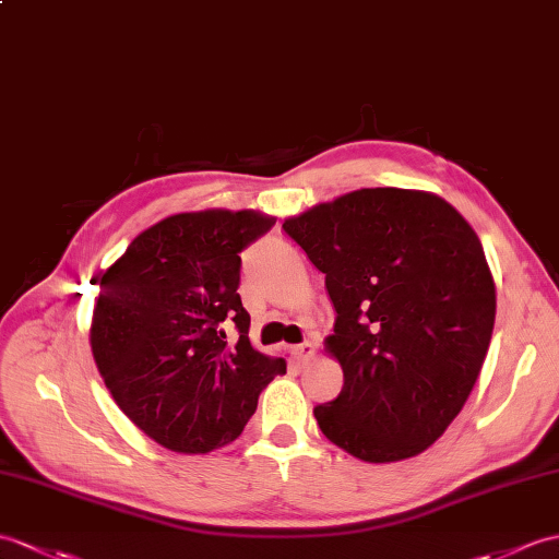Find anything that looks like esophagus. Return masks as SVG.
<instances>
[{
    "mask_svg": "<svg viewBox=\"0 0 559 559\" xmlns=\"http://www.w3.org/2000/svg\"><path fill=\"white\" fill-rule=\"evenodd\" d=\"M295 357H297V361H309L311 357H314V343L305 341L300 345H295Z\"/></svg>",
    "mask_w": 559,
    "mask_h": 559,
    "instance_id": "1",
    "label": "esophagus"
}]
</instances>
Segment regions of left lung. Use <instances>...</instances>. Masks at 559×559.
I'll return each mask as SVG.
<instances>
[{
  "label": "left lung",
  "instance_id": "obj_1",
  "mask_svg": "<svg viewBox=\"0 0 559 559\" xmlns=\"http://www.w3.org/2000/svg\"><path fill=\"white\" fill-rule=\"evenodd\" d=\"M326 274V349L341 395L314 407L331 443L365 462L419 455L478 379L496 323L481 240L436 194L365 188L283 224Z\"/></svg>",
  "mask_w": 559,
  "mask_h": 559
}]
</instances>
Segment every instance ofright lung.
Here are the masks:
<instances>
[{
	"instance_id": "add662e5",
	"label": "right lung",
	"mask_w": 559,
	"mask_h": 559,
	"mask_svg": "<svg viewBox=\"0 0 559 559\" xmlns=\"http://www.w3.org/2000/svg\"><path fill=\"white\" fill-rule=\"evenodd\" d=\"M274 224L257 212L176 214L104 271L90 329L97 369L126 417L168 450L228 445L285 373V359L252 347L238 295L240 252Z\"/></svg>"
}]
</instances>
